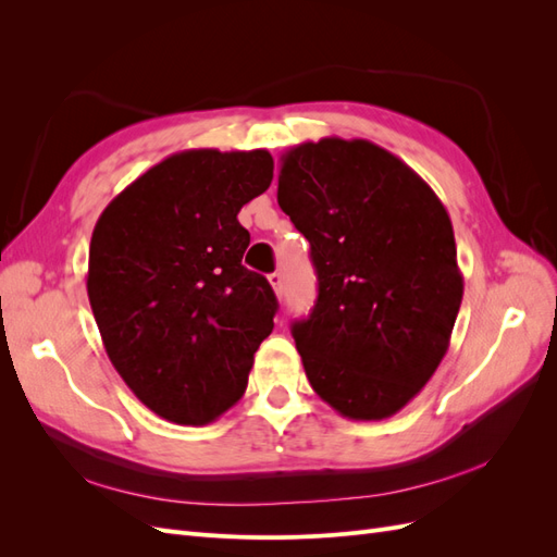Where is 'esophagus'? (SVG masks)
I'll return each instance as SVG.
<instances>
[{
	"mask_svg": "<svg viewBox=\"0 0 557 557\" xmlns=\"http://www.w3.org/2000/svg\"><path fill=\"white\" fill-rule=\"evenodd\" d=\"M269 283H272V288H274L276 295H283V274L281 272L269 274Z\"/></svg>",
	"mask_w": 557,
	"mask_h": 557,
	"instance_id": "esophagus-1",
	"label": "esophagus"
}]
</instances>
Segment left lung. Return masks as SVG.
I'll return each instance as SVG.
<instances>
[{
    "label": "left lung",
    "mask_w": 557,
    "mask_h": 557,
    "mask_svg": "<svg viewBox=\"0 0 557 557\" xmlns=\"http://www.w3.org/2000/svg\"><path fill=\"white\" fill-rule=\"evenodd\" d=\"M278 207L318 274L313 313L293 325L311 387L344 418L395 416L444 360L460 311L446 207L391 150L339 137L285 150Z\"/></svg>",
    "instance_id": "obj_1"
}]
</instances>
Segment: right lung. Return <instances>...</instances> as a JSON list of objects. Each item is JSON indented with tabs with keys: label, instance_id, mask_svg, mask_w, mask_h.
Instances as JSON below:
<instances>
[{
	"label": "right lung",
	"instance_id": "add662e5",
	"mask_svg": "<svg viewBox=\"0 0 557 557\" xmlns=\"http://www.w3.org/2000/svg\"><path fill=\"white\" fill-rule=\"evenodd\" d=\"M272 178L264 148L181 150L95 225L88 297L107 356L170 423L207 425L234 407L274 330V290L242 264L250 234L237 221Z\"/></svg>",
	"mask_w": 557,
	"mask_h": 557
}]
</instances>
